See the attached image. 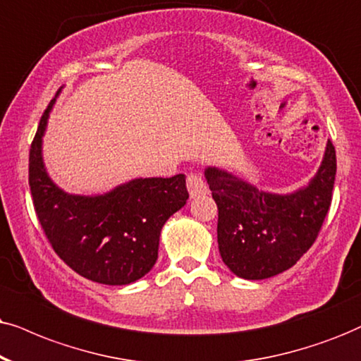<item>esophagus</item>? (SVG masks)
Here are the masks:
<instances>
[{"mask_svg":"<svg viewBox=\"0 0 361 361\" xmlns=\"http://www.w3.org/2000/svg\"><path fill=\"white\" fill-rule=\"evenodd\" d=\"M186 186H188L191 198H200V196L208 193V186L200 173H190L188 178H186Z\"/></svg>","mask_w":361,"mask_h":361,"instance_id":"obj_1","label":"esophagus"}]
</instances>
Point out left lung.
I'll list each match as a JSON object with an SVG mask.
<instances>
[{
	"instance_id": "left-lung-1",
	"label": "left lung",
	"mask_w": 361,
	"mask_h": 361,
	"mask_svg": "<svg viewBox=\"0 0 361 361\" xmlns=\"http://www.w3.org/2000/svg\"><path fill=\"white\" fill-rule=\"evenodd\" d=\"M335 175L330 140L314 176L291 193H270L225 168H204L218 207V250L230 271L245 280H264L293 267L317 240Z\"/></svg>"
}]
</instances>
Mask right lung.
I'll return each instance as SVG.
<instances>
[{
  "label": "right lung",
  "mask_w": 361,
  "mask_h": 361,
  "mask_svg": "<svg viewBox=\"0 0 361 361\" xmlns=\"http://www.w3.org/2000/svg\"><path fill=\"white\" fill-rule=\"evenodd\" d=\"M56 98L41 116L30 149V188L41 228L78 275L103 285H130L157 263L161 228L188 200L186 176L135 178L91 196L61 190L43 161V136Z\"/></svg>",
  "instance_id": "add662e5"
}]
</instances>
